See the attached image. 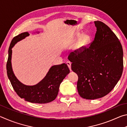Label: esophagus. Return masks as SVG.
I'll return each mask as SVG.
<instances>
[{"label":"esophagus","mask_w":127,"mask_h":127,"mask_svg":"<svg viewBox=\"0 0 127 127\" xmlns=\"http://www.w3.org/2000/svg\"><path fill=\"white\" fill-rule=\"evenodd\" d=\"M66 64H67V65H68V68H69V69H70V71H71L72 70V69H71V63H70V62H66Z\"/></svg>","instance_id":"34e87169"}]
</instances>
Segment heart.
Returning a JSON list of instances; mask_svg holds the SVG:
<instances>
[{
    "label": "heart",
    "mask_w": 127,
    "mask_h": 127,
    "mask_svg": "<svg viewBox=\"0 0 127 127\" xmlns=\"http://www.w3.org/2000/svg\"><path fill=\"white\" fill-rule=\"evenodd\" d=\"M81 36L82 35L81 33H78V35H77V37H78V38H79L81 37ZM90 40H91V37L89 35L86 34V35L82 36L78 44V46H77L78 50H81L82 49H83L85 46H86L88 43L90 42Z\"/></svg>",
    "instance_id": "b5f03b06"
}]
</instances>
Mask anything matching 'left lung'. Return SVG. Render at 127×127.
Here are the masks:
<instances>
[{
    "instance_id": "8db88e82",
    "label": "left lung",
    "mask_w": 127,
    "mask_h": 127,
    "mask_svg": "<svg viewBox=\"0 0 127 127\" xmlns=\"http://www.w3.org/2000/svg\"><path fill=\"white\" fill-rule=\"evenodd\" d=\"M94 40L68 56L71 68L78 75L77 90L87 100L101 98L111 91L122 76L123 51L115 34L104 23L95 21Z\"/></svg>"
}]
</instances>
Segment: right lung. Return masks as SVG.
Returning <instances> with one entry per match:
<instances>
[{"label": "right lung", "instance_id": "add662e5", "mask_svg": "<svg viewBox=\"0 0 127 127\" xmlns=\"http://www.w3.org/2000/svg\"><path fill=\"white\" fill-rule=\"evenodd\" d=\"M29 35L27 32H26L12 39L8 50V58L7 62V75L15 92L21 98H24L25 101L30 102L46 104L55 99L58 94L60 85L70 72V70L67 65L63 63L51 66L45 78L37 85L26 86L20 82L14 76L12 70V48L16 42Z\"/></svg>", "mask_w": 127, "mask_h": 127}]
</instances>
